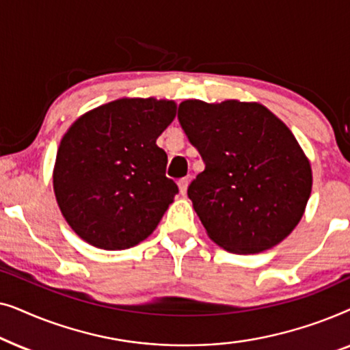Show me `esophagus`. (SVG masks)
Here are the masks:
<instances>
[{"label": "esophagus", "mask_w": 350, "mask_h": 350, "mask_svg": "<svg viewBox=\"0 0 350 350\" xmlns=\"http://www.w3.org/2000/svg\"><path fill=\"white\" fill-rule=\"evenodd\" d=\"M188 185H189L188 178H181L178 181V191H180L181 196H186V191H188Z\"/></svg>", "instance_id": "34e87169"}]
</instances>
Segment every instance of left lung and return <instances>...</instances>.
I'll return each mask as SVG.
<instances>
[{"label": "left lung", "instance_id": "8db88e82", "mask_svg": "<svg viewBox=\"0 0 350 350\" xmlns=\"http://www.w3.org/2000/svg\"><path fill=\"white\" fill-rule=\"evenodd\" d=\"M178 121L205 170L188 198L207 236L232 253H260L288 237L312 191V169L293 133L265 105L185 100Z\"/></svg>", "mask_w": 350, "mask_h": 350}]
</instances>
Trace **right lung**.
Instances as JSON below:
<instances>
[{
  "mask_svg": "<svg viewBox=\"0 0 350 350\" xmlns=\"http://www.w3.org/2000/svg\"><path fill=\"white\" fill-rule=\"evenodd\" d=\"M174 100L118 98L84 113L62 137L52 185L66 223L102 250L135 247L157 228L178 186L157 137Z\"/></svg>",
  "mask_w": 350,
  "mask_h": 350,
  "instance_id": "right-lung-1",
  "label": "right lung"
}]
</instances>
